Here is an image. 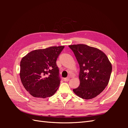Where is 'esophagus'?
<instances>
[{"label":"esophagus","mask_w":128,"mask_h":128,"mask_svg":"<svg viewBox=\"0 0 128 128\" xmlns=\"http://www.w3.org/2000/svg\"><path fill=\"white\" fill-rule=\"evenodd\" d=\"M69 79H70V78H65L64 79V81H66V82H68V81L69 80Z\"/></svg>","instance_id":"34e87169"}]
</instances>
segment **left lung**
I'll use <instances>...</instances> for the list:
<instances>
[{
	"instance_id": "left-lung-1",
	"label": "left lung",
	"mask_w": 128,
	"mask_h": 128,
	"mask_svg": "<svg viewBox=\"0 0 128 128\" xmlns=\"http://www.w3.org/2000/svg\"><path fill=\"white\" fill-rule=\"evenodd\" d=\"M80 66V85L73 92L80 98L96 97L108 85L112 66L107 56L98 48L86 44L69 46Z\"/></svg>"
}]
</instances>
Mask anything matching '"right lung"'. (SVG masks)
<instances>
[{
  "instance_id": "right-lung-1",
  "label": "right lung",
  "mask_w": 128,
  "mask_h": 128,
  "mask_svg": "<svg viewBox=\"0 0 128 128\" xmlns=\"http://www.w3.org/2000/svg\"><path fill=\"white\" fill-rule=\"evenodd\" d=\"M64 46L32 50L20 62V76L26 90L32 96L45 98L56 93L60 85L56 59Z\"/></svg>"
}]
</instances>
